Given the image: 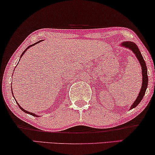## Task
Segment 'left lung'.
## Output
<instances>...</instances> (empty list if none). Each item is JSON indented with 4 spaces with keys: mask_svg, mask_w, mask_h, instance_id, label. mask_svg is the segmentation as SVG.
Returning <instances> with one entry per match:
<instances>
[{
    "mask_svg": "<svg viewBox=\"0 0 155 155\" xmlns=\"http://www.w3.org/2000/svg\"><path fill=\"white\" fill-rule=\"evenodd\" d=\"M121 45L124 46L125 48H129V49L131 50V51L133 52V53L135 54L138 60H139L140 65L142 66V87L141 90H140V92L138 95L135 101L134 102V103L132 104L131 106V109L132 108H134L136 106L138 105V104L141 102V100L143 98L144 94H145L147 87L148 85V76H147V68L146 66V63L143 59V57L141 55V53H140V49L138 48L137 45H136L135 43H133V42H124V43H122Z\"/></svg>",
    "mask_w": 155,
    "mask_h": 155,
    "instance_id": "1",
    "label": "left lung"
}]
</instances>
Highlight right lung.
I'll return each instance as SVG.
<instances>
[{"mask_svg":"<svg viewBox=\"0 0 155 155\" xmlns=\"http://www.w3.org/2000/svg\"><path fill=\"white\" fill-rule=\"evenodd\" d=\"M41 41H38V42H37V43H34V44H33V45H29V46H28V48H26V49L25 50V51H24V52H23V53L21 54V58L22 57V56H23V54H24V53H25V52L26 51H27V50H28V48H31V47H32V46L35 45V44H37L38 43H40V42H41ZM17 104H18V106H19V107H20V108H21V110H23V111H24V112H25V113L30 114H31V115H33V116H35V117H39V116L36 115V114H34V113H32V112H28V111H26V110H24L23 107H21V106H20V105H19V104H18V102H17Z\"/></svg>","mask_w":155,"mask_h":155,"instance_id":"add662e5","label":"right lung"}]
</instances>
